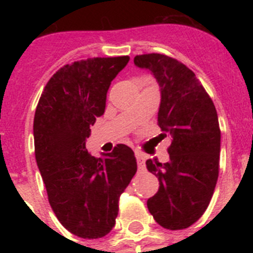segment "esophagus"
Masks as SVG:
<instances>
[{"label":"esophagus","mask_w":253,"mask_h":253,"mask_svg":"<svg viewBox=\"0 0 253 253\" xmlns=\"http://www.w3.org/2000/svg\"><path fill=\"white\" fill-rule=\"evenodd\" d=\"M135 158H137V163H138V167L139 169H144V166H146V156L142 153H139V152H135Z\"/></svg>","instance_id":"obj_1"}]
</instances>
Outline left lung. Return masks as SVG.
Masks as SVG:
<instances>
[{"label": "left lung", "instance_id": "8db88e82", "mask_svg": "<svg viewBox=\"0 0 253 253\" xmlns=\"http://www.w3.org/2000/svg\"><path fill=\"white\" fill-rule=\"evenodd\" d=\"M134 64L156 78L161 92L160 135L171 138L169 162H146L160 181L147 207L161 227L185 229L204 214L215 189L220 153L218 114L195 73L178 60L152 53L137 55Z\"/></svg>", "mask_w": 253, "mask_h": 253}]
</instances>
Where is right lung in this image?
Wrapping results in <instances>:
<instances>
[{"label": "right lung", "instance_id": "1", "mask_svg": "<svg viewBox=\"0 0 253 253\" xmlns=\"http://www.w3.org/2000/svg\"><path fill=\"white\" fill-rule=\"evenodd\" d=\"M128 62V55L88 58L62 67L35 111V158L49 204L62 225L81 238H101L113 229L120 195L137 172L134 152L125 144L100 158L86 149L111 81Z\"/></svg>", "mask_w": 253, "mask_h": 253}]
</instances>
